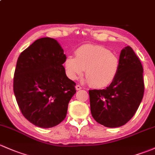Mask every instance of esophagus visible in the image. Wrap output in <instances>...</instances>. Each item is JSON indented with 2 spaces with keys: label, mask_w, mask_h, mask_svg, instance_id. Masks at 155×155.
<instances>
[{
  "label": "esophagus",
  "mask_w": 155,
  "mask_h": 155,
  "mask_svg": "<svg viewBox=\"0 0 155 155\" xmlns=\"http://www.w3.org/2000/svg\"><path fill=\"white\" fill-rule=\"evenodd\" d=\"M81 89H82V87H81L80 85H79V84H77V85L76 86V91H79V90H81Z\"/></svg>",
  "instance_id": "1"
}]
</instances>
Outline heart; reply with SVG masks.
Listing matches in <instances>:
<instances>
[{"label": "heart", "mask_w": 155, "mask_h": 155, "mask_svg": "<svg viewBox=\"0 0 155 155\" xmlns=\"http://www.w3.org/2000/svg\"><path fill=\"white\" fill-rule=\"evenodd\" d=\"M76 58L68 56L64 65L66 75L71 80L82 76L85 69L87 81L96 88H104L113 83L118 74L120 60L107 48L85 45L75 52Z\"/></svg>", "instance_id": "obj_1"}]
</instances>
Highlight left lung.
I'll return each instance as SVG.
<instances>
[{"mask_svg":"<svg viewBox=\"0 0 155 155\" xmlns=\"http://www.w3.org/2000/svg\"><path fill=\"white\" fill-rule=\"evenodd\" d=\"M116 79L103 90H90L91 112L94 120L108 128L120 127L136 113L144 94L143 68L133 49L121 50Z\"/></svg>","mask_w":155,"mask_h":155,"instance_id":"obj_1","label":"left lung"}]
</instances>
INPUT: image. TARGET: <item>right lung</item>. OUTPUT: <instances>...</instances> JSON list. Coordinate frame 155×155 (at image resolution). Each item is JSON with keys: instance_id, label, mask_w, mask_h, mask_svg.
<instances>
[{"instance_id": "right-lung-1", "label": "right lung", "mask_w": 155, "mask_h": 155, "mask_svg": "<svg viewBox=\"0 0 155 155\" xmlns=\"http://www.w3.org/2000/svg\"><path fill=\"white\" fill-rule=\"evenodd\" d=\"M64 50L54 38L34 41L18 58L13 91L22 114L38 127H54L66 117L76 83L65 73Z\"/></svg>"}]
</instances>
